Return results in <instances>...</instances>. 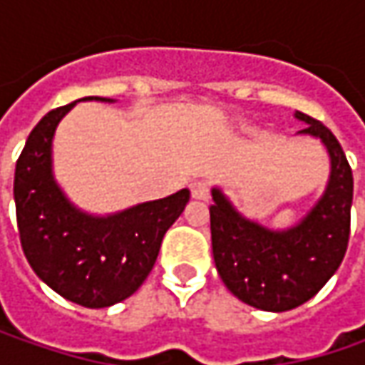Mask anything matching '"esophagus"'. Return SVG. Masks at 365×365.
Returning <instances> with one entry per match:
<instances>
[{
  "label": "esophagus",
  "instance_id": "1",
  "mask_svg": "<svg viewBox=\"0 0 365 365\" xmlns=\"http://www.w3.org/2000/svg\"><path fill=\"white\" fill-rule=\"evenodd\" d=\"M190 192L195 199H201V201H207L209 199V182L207 180H197L190 185Z\"/></svg>",
  "mask_w": 365,
  "mask_h": 365
}]
</instances>
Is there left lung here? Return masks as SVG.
Listing matches in <instances>:
<instances>
[{
	"mask_svg": "<svg viewBox=\"0 0 365 365\" xmlns=\"http://www.w3.org/2000/svg\"><path fill=\"white\" fill-rule=\"evenodd\" d=\"M302 135L323 142L331 158L329 182L315 207L287 230L244 217L223 190H211V244L223 284L240 301L282 313L313 299L339 268L349 242L354 175L337 138L321 121L297 111Z\"/></svg>",
	"mask_w": 365,
	"mask_h": 365,
	"instance_id": "obj_1",
	"label": "left lung"
}]
</instances>
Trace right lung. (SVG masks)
<instances>
[{"label": "right lung", "mask_w": 365, "mask_h": 365, "mask_svg": "<svg viewBox=\"0 0 365 365\" xmlns=\"http://www.w3.org/2000/svg\"><path fill=\"white\" fill-rule=\"evenodd\" d=\"M91 99L113 101L85 97ZM75 103L48 111L28 135L16 162V217L21 250L36 276L66 301L103 309L142 287L190 192L182 189L106 217L77 209L52 175V138Z\"/></svg>", "instance_id": "1"}]
</instances>
